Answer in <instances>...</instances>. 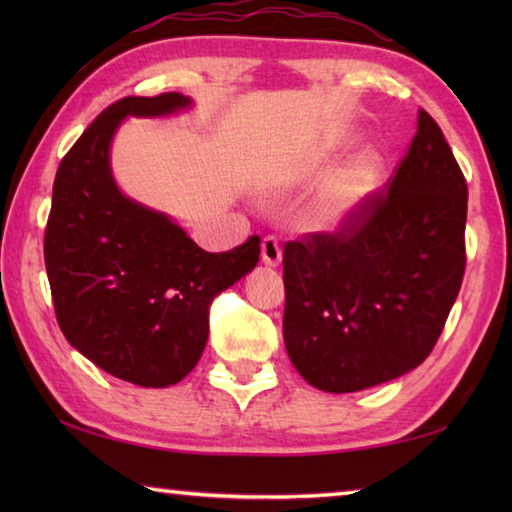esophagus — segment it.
I'll list each match as a JSON object with an SVG mask.
<instances>
[{
    "instance_id": "esophagus-1",
    "label": "esophagus",
    "mask_w": 512,
    "mask_h": 512,
    "mask_svg": "<svg viewBox=\"0 0 512 512\" xmlns=\"http://www.w3.org/2000/svg\"><path fill=\"white\" fill-rule=\"evenodd\" d=\"M262 262L266 266H280L282 248H280V241H277L275 237H264V241H262Z\"/></svg>"
}]
</instances>
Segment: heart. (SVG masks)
<instances>
[{
  "label": "heart",
  "mask_w": 512,
  "mask_h": 512,
  "mask_svg": "<svg viewBox=\"0 0 512 512\" xmlns=\"http://www.w3.org/2000/svg\"><path fill=\"white\" fill-rule=\"evenodd\" d=\"M336 142L339 137L327 140L323 153L334 149ZM381 173H384V160L377 151L359 153L320 187L314 201L307 205L302 221L316 232L343 230L366 210L370 198L379 189Z\"/></svg>",
  "instance_id": "obj_1"
}]
</instances>
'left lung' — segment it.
Here are the masks:
<instances>
[{"label":"left lung","instance_id":"1","mask_svg":"<svg viewBox=\"0 0 512 512\" xmlns=\"http://www.w3.org/2000/svg\"><path fill=\"white\" fill-rule=\"evenodd\" d=\"M467 183L440 126L418 133L388 189L334 235L284 248V345L302 379L354 393L429 357L465 273Z\"/></svg>","mask_w":512,"mask_h":512}]
</instances>
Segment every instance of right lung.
Returning <instances> with one entry per match:
<instances>
[{"label": "right lung", "mask_w": 512, "mask_h": 512, "mask_svg": "<svg viewBox=\"0 0 512 512\" xmlns=\"http://www.w3.org/2000/svg\"><path fill=\"white\" fill-rule=\"evenodd\" d=\"M192 106L180 92L126 97L60 162L45 230L58 325L83 357L144 388L178 384L201 359L210 305L259 262V237L228 253L198 248L171 216L119 192L110 142L126 117Z\"/></svg>", "instance_id": "1"}]
</instances>
